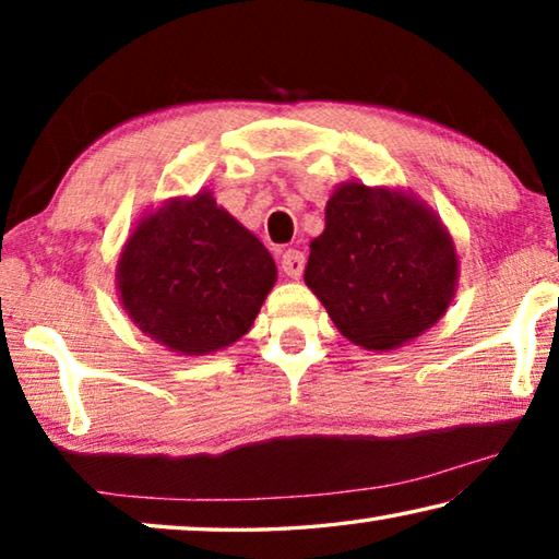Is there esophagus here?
Instances as JSON below:
<instances>
[{
  "label": "esophagus",
  "instance_id": "esophagus-1",
  "mask_svg": "<svg viewBox=\"0 0 559 559\" xmlns=\"http://www.w3.org/2000/svg\"><path fill=\"white\" fill-rule=\"evenodd\" d=\"M302 266H306V259H302V253L296 249H288L281 253V271L286 273L290 278H298L302 273Z\"/></svg>",
  "mask_w": 559,
  "mask_h": 559
}]
</instances>
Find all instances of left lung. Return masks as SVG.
Listing matches in <instances>:
<instances>
[{
  "label": "left lung",
  "instance_id": "1",
  "mask_svg": "<svg viewBox=\"0 0 559 559\" xmlns=\"http://www.w3.org/2000/svg\"><path fill=\"white\" fill-rule=\"evenodd\" d=\"M302 278L349 343L386 353L447 313L459 253L419 197L349 179L330 194L325 229L310 241Z\"/></svg>",
  "mask_w": 559,
  "mask_h": 559
}]
</instances>
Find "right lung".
Segmentation results:
<instances>
[{"instance_id":"1","label":"right lung","mask_w":559,"mask_h":559,"mask_svg":"<svg viewBox=\"0 0 559 559\" xmlns=\"http://www.w3.org/2000/svg\"><path fill=\"white\" fill-rule=\"evenodd\" d=\"M276 276L266 246L210 189L147 212L116 266L120 306L132 325L187 357L212 355L249 333Z\"/></svg>"}]
</instances>
